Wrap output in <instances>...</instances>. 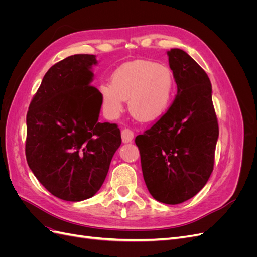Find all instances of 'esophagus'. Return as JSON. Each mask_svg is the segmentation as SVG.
<instances>
[{
	"label": "esophagus",
	"instance_id": "34e87169",
	"mask_svg": "<svg viewBox=\"0 0 257 257\" xmlns=\"http://www.w3.org/2000/svg\"><path fill=\"white\" fill-rule=\"evenodd\" d=\"M121 136H122V142L124 144H127V143H132V141H133L134 133L130 128H123L121 131Z\"/></svg>",
	"mask_w": 257,
	"mask_h": 257
}]
</instances>
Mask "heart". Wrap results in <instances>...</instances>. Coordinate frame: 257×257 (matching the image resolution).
I'll use <instances>...</instances> for the list:
<instances>
[{"instance_id":"b5f03b06","label":"heart","mask_w":257,"mask_h":257,"mask_svg":"<svg viewBox=\"0 0 257 257\" xmlns=\"http://www.w3.org/2000/svg\"><path fill=\"white\" fill-rule=\"evenodd\" d=\"M176 80L172 69L155 61L136 60L116 68L111 83L103 82L98 90L105 114L118 116L127 99L131 114L142 122L160 119L173 102Z\"/></svg>"}]
</instances>
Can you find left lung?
<instances>
[{
    "instance_id": "left-lung-1",
    "label": "left lung",
    "mask_w": 257,
    "mask_h": 257,
    "mask_svg": "<svg viewBox=\"0 0 257 257\" xmlns=\"http://www.w3.org/2000/svg\"><path fill=\"white\" fill-rule=\"evenodd\" d=\"M177 95L167 112L135 138L152 197L177 205L195 196L213 170L219 125L206 72L185 51H167Z\"/></svg>"
}]
</instances>
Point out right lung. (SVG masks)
Listing matches in <instances>:
<instances>
[{"instance_id": "1", "label": "right lung", "mask_w": 257, "mask_h": 257, "mask_svg": "<svg viewBox=\"0 0 257 257\" xmlns=\"http://www.w3.org/2000/svg\"><path fill=\"white\" fill-rule=\"evenodd\" d=\"M94 54L51 66L29 106L26 157L46 190L67 201L95 195L121 145L116 124L100 123L99 91L90 84Z\"/></svg>"}]
</instances>
